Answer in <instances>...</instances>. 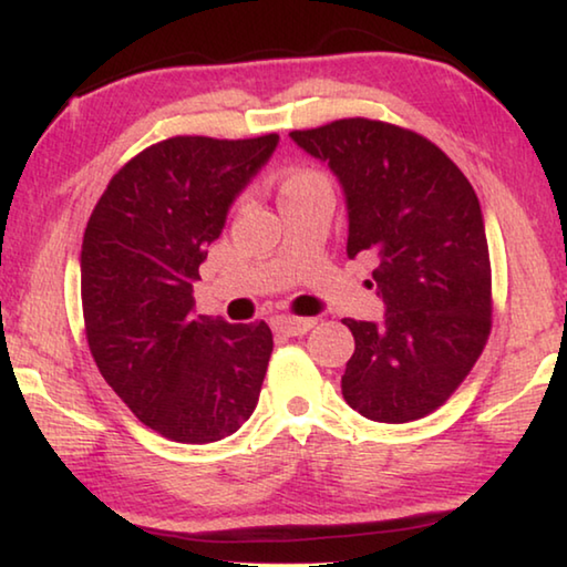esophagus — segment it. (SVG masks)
<instances>
[{
  "instance_id": "obj_1",
  "label": "esophagus",
  "mask_w": 567,
  "mask_h": 567,
  "mask_svg": "<svg viewBox=\"0 0 567 567\" xmlns=\"http://www.w3.org/2000/svg\"><path fill=\"white\" fill-rule=\"evenodd\" d=\"M316 326V319H293V316H276L274 331L284 336H303Z\"/></svg>"
}]
</instances>
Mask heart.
<instances>
[{
	"mask_svg": "<svg viewBox=\"0 0 567 567\" xmlns=\"http://www.w3.org/2000/svg\"><path fill=\"white\" fill-rule=\"evenodd\" d=\"M319 182H323V178H321L319 174H313V172H296V174H289V176L284 178L281 194H278V196H284V194H289V192H296V188H303V186H309V184H319Z\"/></svg>",
	"mask_w": 567,
	"mask_h": 567,
	"instance_id": "obj_1",
	"label": "heart"
}]
</instances>
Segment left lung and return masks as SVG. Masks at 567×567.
Here are the masks:
<instances>
[{
	"label": "left lung",
	"instance_id": "obj_1",
	"mask_svg": "<svg viewBox=\"0 0 567 567\" xmlns=\"http://www.w3.org/2000/svg\"><path fill=\"white\" fill-rule=\"evenodd\" d=\"M339 178L349 258L373 261L383 321L343 319L355 351L346 403L375 423L439 409L491 333V256L481 202L463 172L409 128L341 118L289 134Z\"/></svg>",
	"mask_w": 567,
	"mask_h": 567
}]
</instances>
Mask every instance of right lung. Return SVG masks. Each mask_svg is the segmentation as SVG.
Returning <instances> with one entry per match:
<instances>
[{
	"instance_id": "obj_1",
	"label": "right lung",
	"mask_w": 567,
	"mask_h": 567,
	"mask_svg": "<svg viewBox=\"0 0 567 567\" xmlns=\"http://www.w3.org/2000/svg\"><path fill=\"white\" fill-rule=\"evenodd\" d=\"M276 146V134L166 138L118 168L89 216L79 256L89 349L136 419L176 443L221 441L258 403L271 329L196 313L194 284Z\"/></svg>"
}]
</instances>
